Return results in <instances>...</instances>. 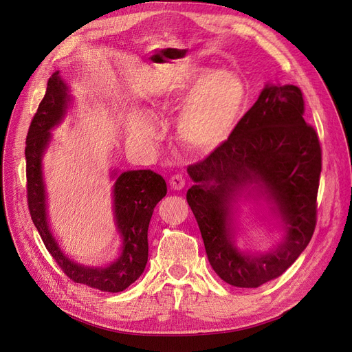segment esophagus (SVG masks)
Masks as SVG:
<instances>
[{
	"label": "esophagus",
	"mask_w": 352,
	"mask_h": 352,
	"mask_svg": "<svg viewBox=\"0 0 352 352\" xmlns=\"http://www.w3.org/2000/svg\"><path fill=\"white\" fill-rule=\"evenodd\" d=\"M186 184H187V179H186V177L181 175V174H175V175H173V177L170 178V187H171L174 191L182 190L184 187H186Z\"/></svg>",
	"instance_id": "esophagus-1"
}]
</instances>
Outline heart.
Here are the masks:
<instances>
[{"label":"heart","mask_w":352,"mask_h":352,"mask_svg":"<svg viewBox=\"0 0 352 352\" xmlns=\"http://www.w3.org/2000/svg\"><path fill=\"white\" fill-rule=\"evenodd\" d=\"M190 97L179 120L182 144L195 153H210L232 134L245 104V85L230 69H197L174 78L164 89V97ZM162 100L155 101L161 105ZM128 138L137 144H151L157 129L154 121L134 111L126 124Z\"/></svg>","instance_id":"b5f03b06"}]
</instances>
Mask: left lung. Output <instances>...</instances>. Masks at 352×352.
Segmentation results:
<instances>
[{
    "mask_svg": "<svg viewBox=\"0 0 352 352\" xmlns=\"http://www.w3.org/2000/svg\"><path fill=\"white\" fill-rule=\"evenodd\" d=\"M304 97L295 85H265L228 140L187 171L194 186L187 201L221 280L256 288L285 272L309 244L317 224L321 145L304 120ZM252 183L283 219L285 241L267 254L233 245L230 201Z\"/></svg>",
    "mask_w": 352,
    "mask_h": 352,
    "instance_id": "1",
    "label": "left lung"
}]
</instances>
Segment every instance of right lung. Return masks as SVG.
<instances>
[{
  "label": "right lung",
  "mask_w": 352,
  "mask_h": 352,
  "mask_svg": "<svg viewBox=\"0 0 352 352\" xmlns=\"http://www.w3.org/2000/svg\"><path fill=\"white\" fill-rule=\"evenodd\" d=\"M68 88L54 72L47 91L31 121L27 141V201L31 219L38 230L51 256L69 280L104 292H120L140 278L148 261V226L154 208L166 194L165 179L151 170L125 171L117 177L113 190L114 217L122 236V250L118 260L107 267H85L64 255L50 231L47 219L45 186L41 160L51 140V129L58 125L69 102Z\"/></svg>",
  "instance_id": "right-lung-1"
}]
</instances>
